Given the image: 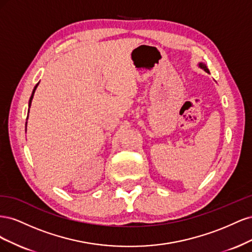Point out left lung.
Masks as SVG:
<instances>
[{"label":"left lung","mask_w":252,"mask_h":252,"mask_svg":"<svg viewBox=\"0 0 252 252\" xmlns=\"http://www.w3.org/2000/svg\"><path fill=\"white\" fill-rule=\"evenodd\" d=\"M197 65H199V67L201 68V69H203V70H205L206 72H208V73H209L208 68H207V66H206V64H205V63H203V62H200V63L197 64Z\"/></svg>","instance_id":"obj_1"}]
</instances>
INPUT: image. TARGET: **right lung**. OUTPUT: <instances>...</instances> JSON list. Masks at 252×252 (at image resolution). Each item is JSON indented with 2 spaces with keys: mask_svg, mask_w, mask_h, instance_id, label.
Returning a JSON list of instances; mask_svg holds the SVG:
<instances>
[{
  "mask_svg": "<svg viewBox=\"0 0 252 252\" xmlns=\"http://www.w3.org/2000/svg\"><path fill=\"white\" fill-rule=\"evenodd\" d=\"M40 83V82H39ZM39 83L36 84V85L34 86V88H33V90H32V96H30V98H29V103H28V106H29V109H30V106H32V98H33V95H34V93H35V89H36V87H37V85H39ZM29 109H28V113H29ZM27 120H28V116H27ZM27 129V122H26V124H25V130Z\"/></svg>",
  "mask_w": 252,
  "mask_h": 252,
  "instance_id": "1",
  "label": "right lung"
}]
</instances>
